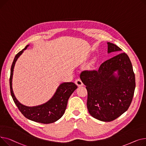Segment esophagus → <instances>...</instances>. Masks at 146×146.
Returning a JSON list of instances; mask_svg holds the SVG:
<instances>
[{"label": "esophagus", "mask_w": 146, "mask_h": 146, "mask_svg": "<svg viewBox=\"0 0 146 146\" xmlns=\"http://www.w3.org/2000/svg\"><path fill=\"white\" fill-rule=\"evenodd\" d=\"M75 82L76 85L78 87H81V86H82V85H83V83H82V81H81L80 79H79V78H78V79H76V80H75Z\"/></svg>", "instance_id": "obj_1"}]
</instances>
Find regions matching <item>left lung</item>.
<instances>
[{
    "instance_id": "1",
    "label": "left lung",
    "mask_w": 146,
    "mask_h": 146,
    "mask_svg": "<svg viewBox=\"0 0 146 146\" xmlns=\"http://www.w3.org/2000/svg\"><path fill=\"white\" fill-rule=\"evenodd\" d=\"M108 54L121 49L107 42ZM80 78L88 92L87 108L98 120L108 122L122 115L131 102L135 75L129 57L119 54L102 63L98 70L84 71Z\"/></svg>"
}]
</instances>
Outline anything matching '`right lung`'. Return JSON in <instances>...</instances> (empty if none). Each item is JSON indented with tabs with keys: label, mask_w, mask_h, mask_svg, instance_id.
I'll list each match as a JSON object with an SVG mask.
<instances>
[{
	"label": "right lung",
	"mask_w": 146,
	"mask_h": 146,
	"mask_svg": "<svg viewBox=\"0 0 146 146\" xmlns=\"http://www.w3.org/2000/svg\"><path fill=\"white\" fill-rule=\"evenodd\" d=\"M28 46L29 45L16 54L11 66L9 82L12 97L22 114L30 120L42 124L54 123L64 115L68 100L77 88V86L74 82H63L59 85L52 98L45 103L33 107L26 106L21 104L14 94L12 88V78L16 62Z\"/></svg>",
	"instance_id": "1"
}]
</instances>
